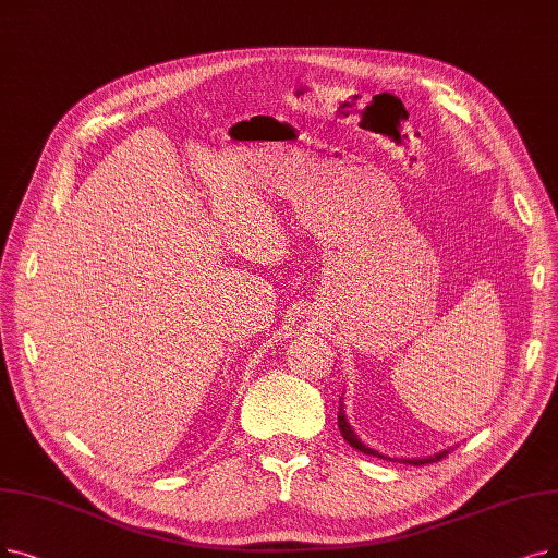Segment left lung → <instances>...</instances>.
I'll return each instance as SVG.
<instances>
[{
  "mask_svg": "<svg viewBox=\"0 0 558 558\" xmlns=\"http://www.w3.org/2000/svg\"><path fill=\"white\" fill-rule=\"evenodd\" d=\"M339 430H341V435H343V439L350 444L352 449H356V451H362V453H366V456H377V458H383L380 453L377 451H373L371 447H366V444H362L360 439H356V435H354V430L348 426V421H345V414H343V405L339 408ZM449 451H441V453H437V456H430V458H418V460H403V462H410V464H428V462H437V460H441L444 456H447Z\"/></svg>",
  "mask_w": 558,
  "mask_h": 558,
  "instance_id": "1",
  "label": "left lung"
}]
</instances>
